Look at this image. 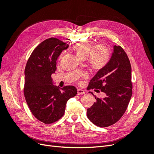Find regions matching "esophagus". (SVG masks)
Returning <instances> with one entry per match:
<instances>
[{
  "instance_id": "obj_1",
  "label": "esophagus",
  "mask_w": 154,
  "mask_h": 154,
  "mask_svg": "<svg viewBox=\"0 0 154 154\" xmlns=\"http://www.w3.org/2000/svg\"><path fill=\"white\" fill-rule=\"evenodd\" d=\"M78 95H82V94H84L85 93V92L83 91V90H82V89H80V88H78Z\"/></svg>"
}]
</instances>
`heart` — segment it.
<instances>
[{
	"instance_id": "heart-1",
	"label": "heart",
	"mask_w": 154,
	"mask_h": 154,
	"mask_svg": "<svg viewBox=\"0 0 154 154\" xmlns=\"http://www.w3.org/2000/svg\"><path fill=\"white\" fill-rule=\"evenodd\" d=\"M72 51L82 60H86L88 66L92 71L98 72L103 70L110 62L111 52L104 44L94 46L89 42L80 41L74 44ZM62 58L60 56V58Z\"/></svg>"
}]
</instances>
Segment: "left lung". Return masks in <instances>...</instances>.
<instances>
[{
  "label": "left lung",
  "instance_id": "left-lung-1",
  "mask_svg": "<svg viewBox=\"0 0 154 154\" xmlns=\"http://www.w3.org/2000/svg\"><path fill=\"white\" fill-rule=\"evenodd\" d=\"M131 72L127 53L121 46L114 45L109 63L96 73L87 87V90L96 88L97 92L99 89L106 94L103 99L95 96L96 101L87 109V118L92 123L107 127L122 117L132 94Z\"/></svg>",
  "mask_w": 154,
  "mask_h": 154
}]
</instances>
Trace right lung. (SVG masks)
Wrapping results in <instances>:
<instances>
[{
    "label": "right lung",
    "instance_id": "obj_1",
    "mask_svg": "<svg viewBox=\"0 0 154 154\" xmlns=\"http://www.w3.org/2000/svg\"><path fill=\"white\" fill-rule=\"evenodd\" d=\"M69 45L56 38L41 42L33 50L25 68L24 94L35 117L45 124L57 122L64 114L67 101L75 96L72 85L60 88L53 85L51 74L57 70V60Z\"/></svg>",
    "mask_w": 154,
    "mask_h": 154
}]
</instances>
